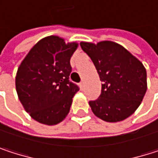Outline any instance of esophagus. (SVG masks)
Listing matches in <instances>:
<instances>
[{"mask_svg": "<svg viewBox=\"0 0 158 158\" xmlns=\"http://www.w3.org/2000/svg\"><path fill=\"white\" fill-rule=\"evenodd\" d=\"M79 86H80V88H81V89H83V88H84V81H83V80L79 83Z\"/></svg>", "mask_w": 158, "mask_h": 158, "instance_id": "esophagus-1", "label": "esophagus"}]
</instances>
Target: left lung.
I'll return each instance as SVG.
<instances>
[{"label":"left lung","instance_id":"left-lung-1","mask_svg":"<svg viewBox=\"0 0 158 158\" xmlns=\"http://www.w3.org/2000/svg\"><path fill=\"white\" fill-rule=\"evenodd\" d=\"M80 47L92 60L102 81L100 97L89 102L93 113L109 123L131 116L147 89L146 70L142 62L115 42H81Z\"/></svg>","mask_w":158,"mask_h":158}]
</instances>
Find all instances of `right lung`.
I'll return each mask as SVG.
<instances>
[{
	"instance_id": "1",
	"label": "right lung",
	"mask_w": 158,
	"mask_h": 158,
	"mask_svg": "<svg viewBox=\"0 0 158 158\" xmlns=\"http://www.w3.org/2000/svg\"><path fill=\"white\" fill-rule=\"evenodd\" d=\"M76 42L66 43L56 35L38 41L18 68L15 87L18 98L36 122L55 125L69 114L79 87L69 81L70 57Z\"/></svg>"
}]
</instances>
